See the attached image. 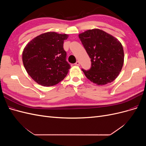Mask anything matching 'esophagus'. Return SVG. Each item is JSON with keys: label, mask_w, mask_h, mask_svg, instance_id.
Returning a JSON list of instances; mask_svg holds the SVG:
<instances>
[{"label": "esophagus", "mask_w": 146, "mask_h": 146, "mask_svg": "<svg viewBox=\"0 0 146 146\" xmlns=\"http://www.w3.org/2000/svg\"><path fill=\"white\" fill-rule=\"evenodd\" d=\"M75 64H76V66H79V65H80V62H79L78 61H77L76 63H75Z\"/></svg>", "instance_id": "34e87169"}]
</instances>
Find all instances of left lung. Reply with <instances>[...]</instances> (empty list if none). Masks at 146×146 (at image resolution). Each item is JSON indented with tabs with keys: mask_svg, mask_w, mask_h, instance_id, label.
I'll return each mask as SVG.
<instances>
[{
	"mask_svg": "<svg viewBox=\"0 0 146 146\" xmlns=\"http://www.w3.org/2000/svg\"><path fill=\"white\" fill-rule=\"evenodd\" d=\"M78 37L91 61L90 70L82 69L86 78L98 85L113 82L121 71L124 60L120 41L98 29L86 30Z\"/></svg>",
	"mask_w": 146,
	"mask_h": 146,
	"instance_id": "8db88e82",
	"label": "left lung"
}]
</instances>
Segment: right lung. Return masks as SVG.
<instances>
[{
    "label": "right lung",
    "instance_id": "obj_1",
    "mask_svg": "<svg viewBox=\"0 0 146 146\" xmlns=\"http://www.w3.org/2000/svg\"><path fill=\"white\" fill-rule=\"evenodd\" d=\"M69 35L48 32L38 35L24 47L23 61L29 76L39 85L51 86L67 76L70 66L66 60L64 41Z\"/></svg>",
    "mask_w": 146,
    "mask_h": 146
}]
</instances>
